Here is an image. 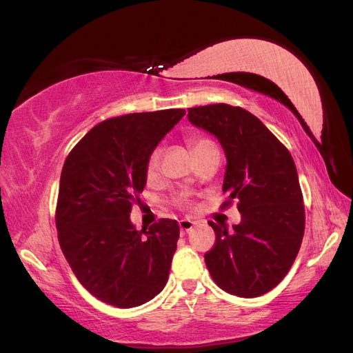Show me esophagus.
<instances>
[{"instance_id":"1","label":"esophagus","mask_w":353,"mask_h":353,"mask_svg":"<svg viewBox=\"0 0 353 353\" xmlns=\"http://www.w3.org/2000/svg\"><path fill=\"white\" fill-rule=\"evenodd\" d=\"M193 225H195V222L190 221V219H181L179 221V230H181V233H187L189 230L193 228Z\"/></svg>"}]
</instances>
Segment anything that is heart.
Wrapping results in <instances>:
<instances>
[{
  "label": "heart",
  "mask_w": 353,
  "mask_h": 353,
  "mask_svg": "<svg viewBox=\"0 0 353 353\" xmlns=\"http://www.w3.org/2000/svg\"><path fill=\"white\" fill-rule=\"evenodd\" d=\"M189 145L193 150V154H198L201 150L212 146L213 143L208 141L207 139H203V137H192L189 140ZM160 164H161V150L155 149L152 154L149 155L148 163H146V178L148 179H154L158 175V170H160Z\"/></svg>",
  "instance_id": "1"
}]
</instances>
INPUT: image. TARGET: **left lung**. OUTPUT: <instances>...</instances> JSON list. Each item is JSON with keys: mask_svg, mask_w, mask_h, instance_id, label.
I'll use <instances>...</instances> for the list:
<instances>
[{"mask_svg": "<svg viewBox=\"0 0 353 353\" xmlns=\"http://www.w3.org/2000/svg\"><path fill=\"white\" fill-rule=\"evenodd\" d=\"M193 126L214 135L227 158L222 192L237 201L241 222H208L216 243L205 265L221 290L257 297L277 286L296 261L305 233V207L296 164L253 114L225 103L189 108Z\"/></svg>", "mask_w": 353, "mask_h": 353, "instance_id": "8db88e82", "label": "left lung"}]
</instances>
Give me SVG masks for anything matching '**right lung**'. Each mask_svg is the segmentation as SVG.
<instances>
[{
    "label": "right lung",
    "instance_id": "obj_1",
    "mask_svg": "<svg viewBox=\"0 0 353 353\" xmlns=\"http://www.w3.org/2000/svg\"><path fill=\"white\" fill-rule=\"evenodd\" d=\"M184 110L126 114L105 120L63 163L56 208L57 237L77 280L117 307L152 300L166 286L179 227L161 219L146 232L131 222L146 185V163Z\"/></svg>",
    "mask_w": 353,
    "mask_h": 353
}]
</instances>
